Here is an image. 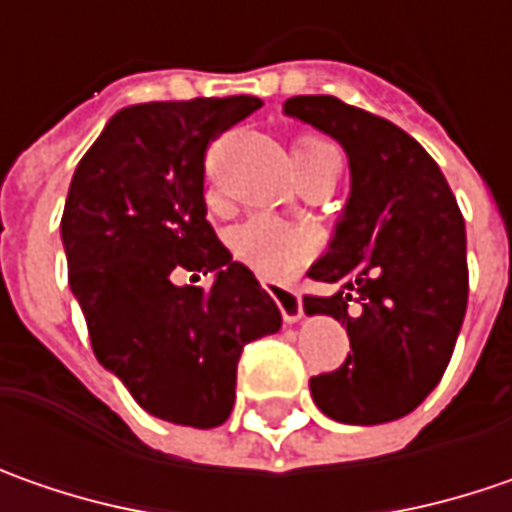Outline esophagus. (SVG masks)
<instances>
[{
  "mask_svg": "<svg viewBox=\"0 0 512 512\" xmlns=\"http://www.w3.org/2000/svg\"><path fill=\"white\" fill-rule=\"evenodd\" d=\"M263 289L275 298V303L280 306V315H283V321L286 323H298L303 318V300L295 289H289V286H283L278 280L272 278H263Z\"/></svg>",
  "mask_w": 512,
  "mask_h": 512,
  "instance_id": "esophagus-1",
  "label": "esophagus"
}]
</instances>
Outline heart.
<instances>
[{"label":"heart","mask_w":512,"mask_h":512,"mask_svg":"<svg viewBox=\"0 0 512 512\" xmlns=\"http://www.w3.org/2000/svg\"><path fill=\"white\" fill-rule=\"evenodd\" d=\"M321 157H338V151L323 140L303 137L295 143V163H309ZM229 246L243 263L260 275L280 278L303 266L315 252V237L298 223H289L275 214H252L229 232Z\"/></svg>","instance_id":"1"}]
</instances>
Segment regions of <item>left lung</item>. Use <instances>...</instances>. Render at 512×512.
I'll use <instances>...</instances> for the list:
<instances>
[{"instance_id":"1","label":"left lung","mask_w":512,"mask_h":512,"mask_svg":"<svg viewBox=\"0 0 512 512\" xmlns=\"http://www.w3.org/2000/svg\"><path fill=\"white\" fill-rule=\"evenodd\" d=\"M283 114L344 145L352 189L329 252L309 278L306 315L346 326L352 352L309 381L318 410L341 424H387L441 381L467 312V234L435 160L407 131L338 97H292Z\"/></svg>"}]
</instances>
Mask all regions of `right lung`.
Wrapping results in <instances>:
<instances>
[{
    "mask_svg": "<svg viewBox=\"0 0 512 512\" xmlns=\"http://www.w3.org/2000/svg\"><path fill=\"white\" fill-rule=\"evenodd\" d=\"M257 97L145 102L111 117L79 160L65 212L68 283L94 355L134 401L171 424L212 430L234 407L237 361L280 329V309L206 220V148ZM183 271L213 286L177 287Z\"/></svg>",
    "mask_w": 512,
    "mask_h": 512,
    "instance_id": "obj_1",
    "label": "right lung"
}]
</instances>
